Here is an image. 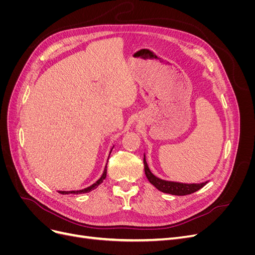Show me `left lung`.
I'll return each instance as SVG.
<instances>
[{"mask_svg": "<svg viewBox=\"0 0 255 255\" xmlns=\"http://www.w3.org/2000/svg\"><path fill=\"white\" fill-rule=\"evenodd\" d=\"M143 164H144V173H145L146 179L149 180V182L153 185V186H155L158 190L165 192V194H170L174 196L190 195L192 192H196L197 190L201 189L207 183V182H204L200 184H185V183L161 180L150 171L144 155H143Z\"/></svg>", "mask_w": 255, "mask_h": 255, "instance_id": "left-lung-1", "label": "left lung"}]
</instances>
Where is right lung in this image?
Masks as SVG:
<instances>
[{
    "instance_id": "right-lung-1",
    "label": "right lung",
    "mask_w": 255,
    "mask_h": 255,
    "mask_svg": "<svg viewBox=\"0 0 255 255\" xmlns=\"http://www.w3.org/2000/svg\"><path fill=\"white\" fill-rule=\"evenodd\" d=\"M111 152H112V150H111ZM111 154V153H110ZM106 167H107V164H106V166H105V168H104V171H103V173H102V175H101V177H100V179L96 182V183H94L92 185H90L89 187H86V188H84V189H81V190H71V191H58L59 194H61V195H69V194H73V195H80V194H86V192H89V191H91V190H94V189H96L100 184H101L104 180H105V177H106Z\"/></svg>"
}]
</instances>
